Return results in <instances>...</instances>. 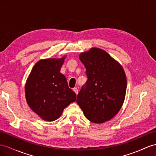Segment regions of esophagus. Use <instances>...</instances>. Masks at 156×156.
Masks as SVG:
<instances>
[{"mask_svg":"<svg viewBox=\"0 0 156 156\" xmlns=\"http://www.w3.org/2000/svg\"><path fill=\"white\" fill-rule=\"evenodd\" d=\"M73 91L76 93V95L78 94V90L77 87H74V88H73Z\"/></svg>","mask_w":156,"mask_h":156,"instance_id":"1","label":"esophagus"}]
</instances>
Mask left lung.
<instances>
[{"label": "left lung", "instance_id": "obj_1", "mask_svg": "<svg viewBox=\"0 0 156 156\" xmlns=\"http://www.w3.org/2000/svg\"><path fill=\"white\" fill-rule=\"evenodd\" d=\"M79 58L86 67L87 81L76 102L90 121H108L118 113L125 101L127 82L123 68L97 47L80 53Z\"/></svg>", "mask_w": 156, "mask_h": 156}]
</instances>
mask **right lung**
Listing matches in <instances>:
<instances>
[{
	"mask_svg": "<svg viewBox=\"0 0 156 156\" xmlns=\"http://www.w3.org/2000/svg\"><path fill=\"white\" fill-rule=\"evenodd\" d=\"M66 56L45 58L35 63L25 84L27 105L40 118L54 121L63 110L76 101V95L68 86L66 77L60 73Z\"/></svg>",
	"mask_w": 156,
	"mask_h": 156,
	"instance_id": "add662e5",
	"label": "right lung"
}]
</instances>
